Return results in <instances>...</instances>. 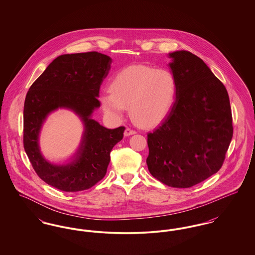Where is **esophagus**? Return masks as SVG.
<instances>
[{"label": "esophagus", "mask_w": 255, "mask_h": 255, "mask_svg": "<svg viewBox=\"0 0 255 255\" xmlns=\"http://www.w3.org/2000/svg\"><path fill=\"white\" fill-rule=\"evenodd\" d=\"M133 133H135L134 130L131 129V128H126V129H125V132H124V135L128 136V135H131V134H133Z\"/></svg>", "instance_id": "34e87169"}]
</instances>
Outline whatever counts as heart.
Returning <instances> with one entry per match:
<instances>
[{
  "mask_svg": "<svg viewBox=\"0 0 255 255\" xmlns=\"http://www.w3.org/2000/svg\"><path fill=\"white\" fill-rule=\"evenodd\" d=\"M110 90L100 97L107 113L120 118L126 107H130L134 122L151 126L165 119L173 109L178 97V81L168 70L134 65L116 73Z\"/></svg>",
  "mask_w": 255,
  "mask_h": 255,
  "instance_id": "obj_1",
  "label": "heart"
}]
</instances>
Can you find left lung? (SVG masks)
I'll return each mask as SVG.
<instances>
[{
  "label": "left lung",
  "instance_id": "obj_1",
  "mask_svg": "<svg viewBox=\"0 0 255 255\" xmlns=\"http://www.w3.org/2000/svg\"><path fill=\"white\" fill-rule=\"evenodd\" d=\"M178 97L167 118L147 134L148 169L159 182L191 187L221 169L231 143V103L224 84L206 63L181 50L169 54Z\"/></svg>",
  "mask_w": 255,
  "mask_h": 255
}]
</instances>
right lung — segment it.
I'll return each instance as SVG.
<instances>
[{
  "instance_id": "right-lung-1",
  "label": "right lung",
  "mask_w": 255,
  "mask_h": 255,
  "mask_svg": "<svg viewBox=\"0 0 255 255\" xmlns=\"http://www.w3.org/2000/svg\"><path fill=\"white\" fill-rule=\"evenodd\" d=\"M111 58L97 51L64 54L52 61L30 86L24 105L23 142L41 180L66 192L89 189L101 181L113 147L123 137L124 126L107 129L90 117L100 106L97 99ZM59 107L73 109L86 125L83 142L72 161L54 165L39 153L37 134L47 114Z\"/></svg>"
}]
</instances>
